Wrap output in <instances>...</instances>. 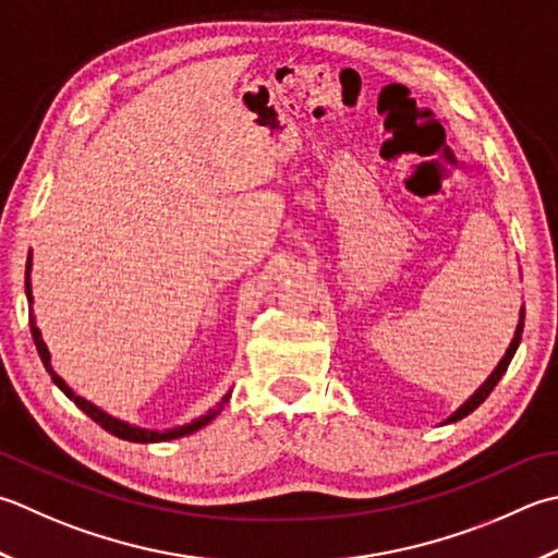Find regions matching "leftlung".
Listing matches in <instances>:
<instances>
[{
    "label": "left lung",
    "mask_w": 558,
    "mask_h": 558,
    "mask_svg": "<svg viewBox=\"0 0 558 558\" xmlns=\"http://www.w3.org/2000/svg\"><path fill=\"white\" fill-rule=\"evenodd\" d=\"M522 326H525V310H520V322H518V329H515V336H512V341H510V345H508V351H506V355H504V360H500V363L496 365V369L494 373L488 375V379L484 381L482 387H478L472 397H469L460 409H457L450 418H447L445 423H454V421H460V418H464V416H469V413H472L474 409H478L482 407V403L486 401V397L490 395V391H494V387L498 385L500 381V377L506 375V369H508V365H510V360H512V355H515V351H518V345H520V338H522Z\"/></svg>",
    "instance_id": "obj_1"
}]
</instances>
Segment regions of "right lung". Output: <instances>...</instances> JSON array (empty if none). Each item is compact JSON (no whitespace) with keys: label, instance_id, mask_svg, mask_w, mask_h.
Listing matches in <instances>:
<instances>
[{"label":"right lung","instance_id":"obj_1","mask_svg":"<svg viewBox=\"0 0 558 558\" xmlns=\"http://www.w3.org/2000/svg\"><path fill=\"white\" fill-rule=\"evenodd\" d=\"M31 266H33V264H31V254H28V260H26V298H28V307H31V310H28V322H31L33 343H36L38 355H40V360H43V365H46L48 375L52 377L54 385H58V387L64 391V397H70V399L76 403V407H80V409L86 413V416H89L94 423L101 425L104 430H108L111 435H116V438L128 440V442H167V440H177V438H183V435H191V433H195V430H201L203 425H207L213 418H217V413H220V411L225 409V403L229 401V397H232V391H227V395L222 397V401L217 403V407H213L207 413H203L201 418H195V421L185 423V425H177V428L149 430V428H140V425H130V423H125V421L113 418L111 413H106L104 409H98L96 403L86 401V399L80 397V395H74L72 387H68V381H64V379L52 369V365H50V351H48L46 341H43L40 329L36 326V316H33V294H31Z\"/></svg>","mask_w":558,"mask_h":558}]
</instances>
